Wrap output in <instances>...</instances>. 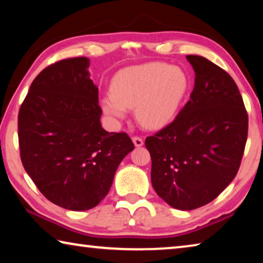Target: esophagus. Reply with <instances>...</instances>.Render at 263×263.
<instances>
[{
  "mask_svg": "<svg viewBox=\"0 0 263 263\" xmlns=\"http://www.w3.org/2000/svg\"><path fill=\"white\" fill-rule=\"evenodd\" d=\"M132 141H133V144H135V146H137V147H141V146L144 145V140H142V138H140V137H133Z\"/></svg>",
  "mask_w": 263,
  "mask_h": 263,
  "instance_id": "1",
  "label": "esophagus"
}]
</instances>
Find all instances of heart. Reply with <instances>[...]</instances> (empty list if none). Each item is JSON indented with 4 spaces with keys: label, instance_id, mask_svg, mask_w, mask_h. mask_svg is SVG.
<instances>
[{
    "label": "heart",
    "instance_id": "b5f03b06",
    "mask_svg": "<svg viewBox=\"0 0 263 263\" xmlns=\"http://www.w3.org/2000/svg\"><path fill=\"white\" fill-rule=\"evenodd\" d=\"M190 89L189 77L179 66L147 62L117 72L111 91L102 97L104 112L122 119L135 106L137 121L147 128L168 125L183 105Z\"/></svg>",
    "mask_w": 263,
    "mask_h": 263
}]
</instances>
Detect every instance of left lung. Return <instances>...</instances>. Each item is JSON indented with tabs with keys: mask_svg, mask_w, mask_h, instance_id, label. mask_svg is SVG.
I'll list each match as a JSON object with an SVG mask.
<instances>
[{
	"mask_svg": "<svg viewBox=\"0 0 263 263\" xmlns=\"http://www.w3.org/2000/svg\"><path fill=\"white\" fill-rule=\"evenodd\" d=\"M186 60L195 70L190 100L169 125L145 140L154 190L183 211L210 203L233 181L248 133L234 80L205 58L186 55Z\"/></svg>",
	"mask_w": 263,
	"mask_h": 263,
	"instance_id": "1",
	"label": "left lung"
}]
</instances>
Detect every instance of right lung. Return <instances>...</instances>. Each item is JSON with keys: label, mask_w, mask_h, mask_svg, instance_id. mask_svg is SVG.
<instances>
[{"label": "right lung", "mask_w": 263, "mask_h": 263, "mask_svg": "<svg viewBox=\"0 0 263 263\" xmlns=\"http://www.w3.org/2000/svg\"><path fill=\"white\" fill-rule=\"evenodd\" d=\"M86 57L60 60L33 80L18 114L21 160L48 201L67 210L96 206L135 145L101 125L99 88Z\"/></svg>", "instance_id": "right-lung-1"}]
</instances>
